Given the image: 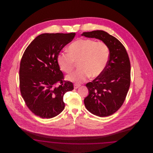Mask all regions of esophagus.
<instances>
[{"label": "esophagus", "instance_id": "34e87169", "mask_svg": "<svg viewBox=\"0 0 153 153\" xmlns=\"http://www.w3.org/2000/svg\"><path fill=\"white\" fill-rule=\"evenodd\" d=\"M80 87V85H79V84H75L74 85V89H77V88H79Z\"/></svg>", "mask_w": 153, "mask_h": 153}]
</instances>
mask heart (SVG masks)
Masks as SVG:
<instances>
[{"label":"heart","instance_id":"1","mask_svg":"<svg viewBox=\"0 0 153 153\" xmlns=\"http://www.w3.org/2000/svg\"><path fill=\"white\" fill-rule=\"evenodd\" d=\"M68 52L58 54L57 63L61 71L70 73L78 62L80 69L66 77L67 80L77 83L85 81L89 76L96 77L100 75L109 61L107 45L94 39L79 38L69 46Z\"/></svg>","mask_w":153,"mask_h":153}]
</instances>
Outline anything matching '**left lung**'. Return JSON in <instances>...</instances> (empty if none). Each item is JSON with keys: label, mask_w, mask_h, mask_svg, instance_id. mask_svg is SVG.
I'll list each match as a JSON object with an SVG mask.
<instances>
[{"label": "left lung", "mask_w": 153, "mask_h": 153, "mask_svg": "<svg viewBox=\"0 0 153 153\" xmlns=\"http://www.w3.org/2000/svg\"><path fill=\"white\" fill-rule=\"evenodd\" d=\"M82 36L99 39L109 48V58L104 71L86 84L89 95L84 104L91 113L108 117L122 105L130 85L131 66L128 54L117 38L102 30L84 32Z\"/></svg>", "instance_id": "left-lung-1"}]
</instances>
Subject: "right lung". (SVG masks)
Returning a JSON list of instances; mask_svg holds the SVG:
<instances>
[{"label":"right lung","mask_w":153,"mask_h":153,"mask_svg":"<svg viewBox=\"0 0 153 153\" xmlns=\"http://www.w3.org/2000/svg\"><path fill=\"white\" fill-rule=\"evenodd\" d=\"M75 35V33L42 34L23 54L19 69L21 93L27 107L38 117L52 118L65 108L64 95L73 90V85L62 80L64 75L57 58Z\"/></svg>","instance_id":"right-lung-1"}]
</instances>
